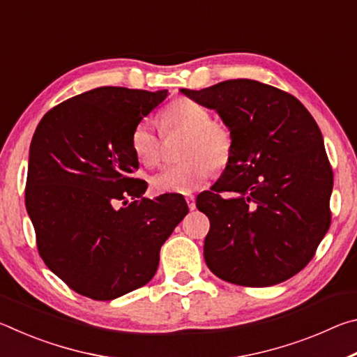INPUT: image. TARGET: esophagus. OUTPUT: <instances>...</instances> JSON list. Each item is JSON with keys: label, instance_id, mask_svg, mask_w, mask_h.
<instances>
[{"label": "esophagus", "instance_id": "esophagus-1", "mask_svg": "<svg viewBox=\"0 0 357 357\" xmlns=\"http://www.w3.org/2000/svg\"><path fill=\"white\" fill-rule=\"evenodd\" d=\"M185 202H187V206H189V209H190V211H193V209L197 208V204H195V197H193V195L185 197Z\"/></svg>", "mask_w": 357, "mask_h": 357}]
</instances>
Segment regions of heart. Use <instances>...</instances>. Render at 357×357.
I'll list each match as a JSON object with an SVG mask.
<instances>
[{"instance_id":"b5f03b06","label":"heart","mask_w":357,"mask_h":357,"mask_svg":"<svg viewBox=\"0 0 357 357\" xmlns=\"http://www.w3.org/2000/svg\"><path fill=\"white\" fill-rule=\"evenodd\" d=\"M165 130L181 129L189 132L185 140L183 164L164 167L151 178L155 193L185 195L206 183L211 167L215 170L228 164L231 157L233 138L225 124L211 121V113L200 102L179 98L162 113ZM130 148L135 159L144 167L159 164L162 155L160 135L149 119L135 124L130 134Z\"/></svg>"}]
</instances>
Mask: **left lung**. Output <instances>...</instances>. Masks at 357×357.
<instances>
[{"mask_svg": "<svg viewBox=\"0 0 357 357\" xmlns=\"http://www.w3.org/2000/svg\"><path fill=\"white\" fill-rule=\"evenodd\" d=\"M179 91L219 113L233 138L222 176L197 197L211 273L243 287L288 280L331 225L334 178L315 119L294 96L247 78Z\"/></svg>", "mask_w": 357, "mask_h": 357, "instance_id": "left-lung-1", "label": "left lung"}]
</instances>
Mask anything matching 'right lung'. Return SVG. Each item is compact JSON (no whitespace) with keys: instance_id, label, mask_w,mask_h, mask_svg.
<instances>
[{"instance_id":"obj_1","label":"right lung","mask_w":357,"mask_h":357,"mask_svg":"<svg viewBox=\"0 0 357 357\" xmlns=\"http://www.w3.org/2000/svg\"><path fill=\"white\" fill-rule=\"evenodd\" d=\"M167 96L96 88L52 108L33 135L25 203L38 249L86 298L112 301L146 285L189 213L179 195L143 198L146 181L134 176L132 129Z\"/></svg>"}]
</instances>
